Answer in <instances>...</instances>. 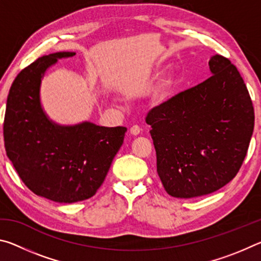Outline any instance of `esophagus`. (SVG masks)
<instances>
[{
  "mask_svg": "<svg viewBox=\"0 0 261 261\" xmlns=\"http://www.w3.org/2000/svg\"><path fill=\"white\" fill-rule=\"evenodd\" d=\"M130 134L134 135V136H138L140 134V127L138 125H134L131 126L130 129Z\"/></svg>",
  "mask_w": 261,
  "mask_h": 261,
  "instance_id": "esophagus-1",
  "label": "esophagus"
}]
</instances>
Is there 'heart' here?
I'll return each instance as SVG.
<instances>
[{
	"mask_svg": "<svg viewBox=\"0 0 261 261\" xmlns=\"http://www.w3.org/2000/svg\"><path fill=\"white\" fill-rule=\"evenodd\" d=\"M176 83H177V77L176 76H171L168 78L167 81H165V83L159 87L155 94V99L158 102H163V101H166L169 98V95L173 93Z\"/></svg>",
	"mask_w": 261,
	"mask_h": 261,
	"instance_id": "obj_1",
	"label": "heart"
}]
</instances>
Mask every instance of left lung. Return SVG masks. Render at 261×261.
Returning <instances> with one entry per match:
<instances>
[{
    "mask_svg": "<svg viewBox=\"0 0 261 261\" xmlns=\"http://www.w3.org/2000/svg\"><path fill=\"white\" fill-rule=\"evenodd\" d=\"M212 76L148 113L156 171L168 194L205 196L240 170L253 134L249 91L231 62L214 55Z\"/></svg>",
    "mask_w": 261,
    "mask_h": 261,
    "instance_id": "left-lung-1",
    "label": "left lung"
}]
</instances>
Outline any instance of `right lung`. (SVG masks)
<instances>
[{
    "instance_id": "right-lung-1",
    "label": "right lung",
    "mask_w": 261,
    "mask_h": 261,
    "mask_svg": "<svg viewBox=\"0 0 261 261\" xmlns=\"http://www.w3.org/2000/svg\"><path fill=\"white\" fill-rule=\"evenodd\" d=\"M59 51L39 57L18 73L7 99L3 137L7 155L31 191L47 199L71 204L93 197L121 148L126 127L92 122L62 125L45 113L41 81L61 59Z\"/></svg>"
}]
</instances>
